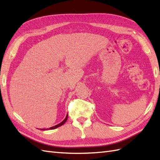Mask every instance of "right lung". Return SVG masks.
<instances>
[{
  "label": "right lung",
  "mask_w": 160,
  "mask_h": 160,
  "mask_svg": "<svg viewBox=\"0 0 160 160\" xmlns=\"http://www.w3.org/2000/svg\"><path fill=\"white\" fill-rule=\"evenodd\" d=\"M67 118H68V114L67 115V116H66V118H65V119H64V120L62 121V122H61L60 124H57V125H56V126H53V127H50V128H41V130H43V131H45V130H47V129H51V130H52V129H55V128H58V127H60V126H62V124H64V123H65V122H67Z\"/></svg>",
  "instance_id": "right-lung-1"
}]
</instances>
